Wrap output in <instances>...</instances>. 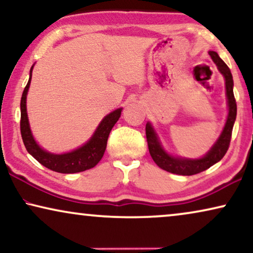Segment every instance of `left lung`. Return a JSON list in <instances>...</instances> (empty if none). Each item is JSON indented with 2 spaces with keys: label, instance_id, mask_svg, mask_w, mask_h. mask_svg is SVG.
Masks as SVG:
<instances>
[{
  "label": "left lung",
  "instance_id": "1",
  "mask_svg": "<svg viewBox=\"0 0 253 253\" xmlns=\"http://www.w3.org/2000/svg\"><path fill=\"white\" fill-rule=\"evenodd\" d=\"M211 57L215 62L221 74L223 75L224 79H226V91H227V99H228V106H229V114H228V119L226 122V126L223 127L222 133L219 137V139L214 146L211 148V151L207 153L205 157L202 159H197V160H189V159H181V158H174L169 155L164 151L161 147L160 143H159L157 134H155L153 127L151 126L150 123L146 124V139L148 145V151L153 161L157 164L159 167L164 170H167L172 174L177 175H184L190 176L202 172L210 167H212L214 164L220 161L221 159L224 157L227 153L228 148H229L230 139H231V132H233V126L236 120V113H237V106L236 100L234 96L233 91V76H231L230 69L228 65L221 60L219 55L215 51H210Z\"/></svg>",
  "mask_w": 253,
  "mask_h": 253
}]
</instances>
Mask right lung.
<instances>
[{
	"mask_svg": "<svg viewBox=\"0 0 253 253\" xmlns=\"http://www.w3.org/2000/svg\"><path fill=\"white\" fill-rule=\"evenodd\" d=\"M32 69L33 67L31 68L30 79L24 88L22 100H20V133H22L24 145H25L27 152L46 168L53 171L62 172V174H74V172L84 171L93 168L98 165V162L103 157L109 133L115 123L119 121L122 108L108 114L99 124L98 129L91 139L82 147L64 154L48 153L36 143L32 133H31L29 120H27L26 94L30 87L31 78H32Z\"/></svg>",
	"mask_w": 253,
	"mask_h": 253,
	"instance_id": "1",
	"label": "right lung"
}]
</instances>
